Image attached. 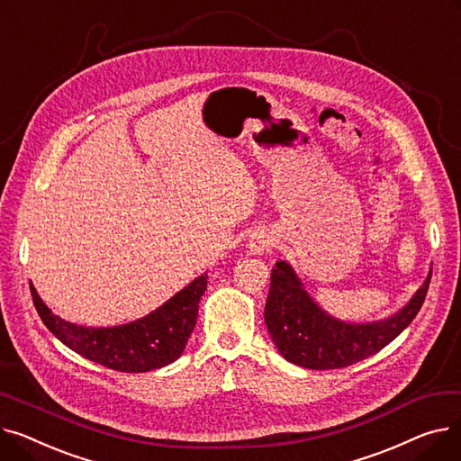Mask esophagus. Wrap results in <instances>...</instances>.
<instances>
[{"label": "esophagus", "instance_id": "1", "mask_svg": "<svg viewBox=\"0 0 461 461\" xmlns=\"http://www.w3.org/2000/svg\"><path fill=\"white\" fill-rule=\"evenodd\" d=\"M273 245H275L273 243V237L267 235V233H256L250 239L252 252H265V250H269Z\"/></svg>", "mask_w": 461, "mask_h": 461}]
</instances>
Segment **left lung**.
<instances>
[{
    "label": "left lung",
    "mask_w": 461,
    "mask_h": 461,
    "mask_svg": "<svg viewBox=\"0 0 461 461\" xmlns=\"http://www.w3.org/2000/svg\"><path fill=\"white\" fill-rule=\"evenodd\" d=\"M431 271L411 301L394 316L351 323L325 312L304 289L287 261H276L265 303V323L280 355L310 370H334L375 355L415 320L429 285Z\"/></svg>",
    "instance_id": "1"
}]
</instances>
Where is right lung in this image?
<instances>
[{
  "label": "right lung",
  "mask_w": 461,
  "mask_h": 461,
  "mask_svg": "<svg viewBox=\"0 0 461 461\" xmlns=\"http://www.w3.org/2000/svg\"><path fill=\"white\" fill-rule=\"evenodd\" d=\"M30 289L42 323L68 349L110 370L141 374L172 365L185 351L196 327L207 273L194 278L148 316L115 327H84L65 321L42 303L32 282Z\"/></svg>",
  "instance_id": "1"
}]
</instances>
